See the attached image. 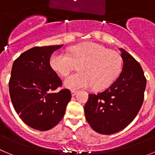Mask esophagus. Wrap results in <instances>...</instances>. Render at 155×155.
<instances>
[{
    "label": "esophagus",
    "instance_id": "obj_1",
    "mask_svg": "<svg viewBox=\"0 0 155 155\" xmlns=\"http://www.w3.org/2000/svg\"><path fill=\"white\" fill-rule=\"evenodd\" d=\"M76 94H77V91H75V90H71V94H72V96H74Z\"/></svg>",
    "mask_w": 155,
    "mask_h": 155
}]
</instances>
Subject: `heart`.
I'll list each match as a JSON object with an SVG mask.
<instances>
[{
	"mask_svg": "<svg viewBox=\"0 0 155 155\" xmlns=\"http://www.w3.org/2000/svg\"><path fill=\"white\" fill-rule=\"evenodd\" d=\"M52 69L65 77L78 65L79 72L70 75L64 85L71 89L91 87L95 90L109 87L120 74L123 60L117 52L96 42L73 46L69 54L55 52L50 59Z\"/></svg>",
	"mask_w": 155,
	"mask_h": 155,
	"instance_id": "heart-1",
	"label": "heart"
}]
</instances>
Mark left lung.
<instances>
[{
    "label": "left lung",
    "mask_w": 155,
    "mask_h": 155,
    "mask_svg": "<svg viewBox=\"0 0 155 155\" xmlns=\"http://www.w3.org/2000/svg\"><path fill=\"white\" fill-rule=\"evenodd\" d=\"M123 71L113 84L101 93L89 94L85 118L95 132L113 134L127 127L136 117L144 98L147 80L141 66L124 49Z\"/></svg>",
    "instance_id": "obj_1"
}]
</instances>
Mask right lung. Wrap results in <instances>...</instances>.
Segmentation results:
<instances>
[{
    "label": "right lung",
    "instance_id": "add662e5",
    "mask_svg": "<svg viewBox=\"0 0 155 155\" xmlns=\"http://www.w3.org/2000/svg\"><path fill=\"white\" fill-rule=\"evenodd\" d=\"M63 45L35 46L24 52L12 65L9 93L15 110L31 128L44 131L63 119L71 92H53L62 81L50 65V59Z\"/></svg>",
    "mask_w": 155,
    "mask_h": 155
}]
</instances>
